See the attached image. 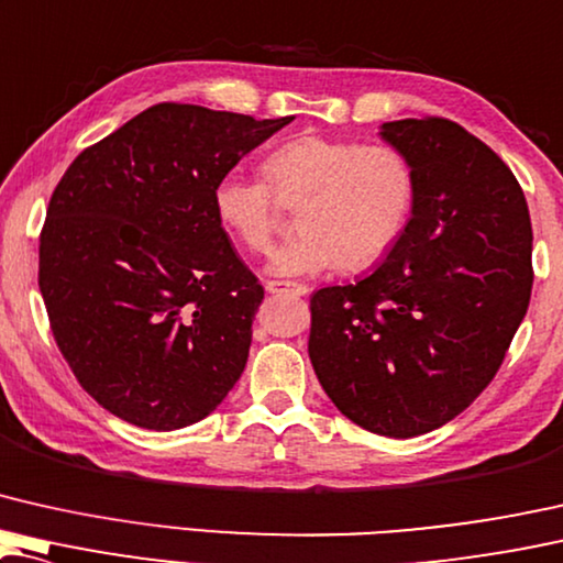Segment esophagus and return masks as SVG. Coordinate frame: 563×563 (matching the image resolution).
<instances>
[{"label": "esophagus", "instance_id": "obj_1", "mask_svg": "<svg viewBox=\"0 0 563 563\" xmlns=\"http://www.w3.org/2000/svg\"><path fill=\"white\" fill-rule=\"evenodd\" d=\"M264 287H266L268 295H284V291H287V295L305 297L307 291H309L305 284H289V282H266Z\"/></svg>", "mask_w": 563, "mask_h": 563}]
</instances>
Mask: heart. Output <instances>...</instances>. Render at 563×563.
Returning a JSON list of instances; mask_svg holds the SVG:
<instances>
[{
    "label": "heart",
    "instance_id": "b5f03b06",
    "mask_svg": "<svg viewBox=\"0 0 563 563\" xmlns=\"http://www.w3.org/2000/svg\"><path fill=\"white\" fill-rule=\"evenodd\" d=\"M266 183L228 173L216 183L213 208L243 246L262 254L272 243L282 202H299L301 231L274 251L268 272L287 279L376 264L409 221L413 173L388 144H355L301 134L264 159Z\"/></svg>",
    "mask_w": 563,
    "mask_h": 563
}]
</instances>
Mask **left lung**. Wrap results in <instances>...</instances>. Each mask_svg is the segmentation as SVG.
<instances>
[{
    "label": "left lung",
    "instance_id": "8db88e82",
    "mask_svg": "<svg viewBox=\"0 0 563 563\" xmlns=\"http://www.w3.org/2000/svg\"><path fill=\"white\" fill-rule=\"evenodd\" d=\"M409 159L411 218L376 272L309 299V361L357 427L409 439L462 413L498 373L533 287L516 175L446 119L380 126Z\"/></svg>",
    "mask_w": 563,
    "mask_h": 563
}]
</instances>
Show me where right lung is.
Wrapping results in <instances>:
<instances>
[{
  "instance_id": "1",
  "label": "right lung",
  "mask_w": 563,
  "mask_h": 563,
  "mask_svg": "<svg viewBox=\"0 0 563 563\" xmlns=\"http://www.w3.org/2000/svg\"><path fill=\"white\" fill-rule=\"evenodd\" d=\"M291 119L157 103L65 169L37 282L63 357L113 417L190 427L241 378L264 287L228 241L213 190Z\"/></svg>"
}]
</instances>
